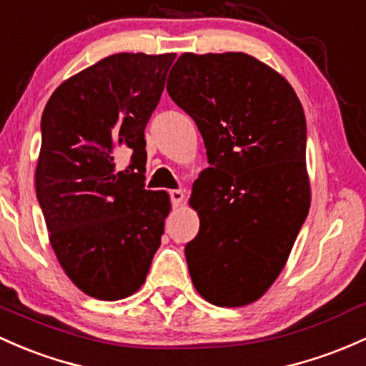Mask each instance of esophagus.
<instances>
[{
  "mask_svg": "<svg viewBox=\"0 0 366 366\" xmlns=\"http://www.w3.org/2000/svg\"><path fill=\"white\" fill-rule=\"evenodd\" d=\"M169 197H171L172 206H179L184 200V190H171L169 192Z\"/></svg>",
  "mask_w": 366,
  "mask_h": 366,
  "instance_id": "obj_1",
  "label": "esophagus"
}]
</instances>
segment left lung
<instances>
[{"label": "left lung", "mask_w": 366, "mask_h": 366, "mask_svg": "<svg viewBox=\"0 0 366 366\" xmlns=\"http://www.w3.org/2000/svg\"><path fill=\"white\" fill-rule=\"evenodd\" d=\"M167 92L197 124L211 164L192 188V282L218 307L247 305L281 274L307 218L304 108L281 74L242 52L183 54Z\"/></svg>", "instance_id": "1"}]
</instances>
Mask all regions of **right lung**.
I'll list each match as a JSON object with an SVG mask.
<instances>
[{"label":"right lung","mask_w":366,"mask_h":366,"mask_svg":"<svg viewBox=\"0 0 366 366\" xmlns=\"http://www.w3.org/2000/svg\"><path fill=\"white\" fill-rule=\"evenodd\" d=\"M176 54H115L62 81L41 117L36 197L59 263L97 300L141 288L171 211L144 190V127ZM132 153L117 172L116 157Z\"/></svg>","instance_id":"right-lung-1"}]
</instances>
